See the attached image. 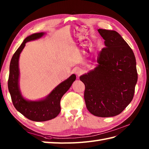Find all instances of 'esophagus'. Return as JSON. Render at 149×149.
Listing matches in <instances>:
<instances>
[{
    "label": "esophagus",
    "instance_id": "esophagus-1",
    "mask_svg": "<svg viewBox=\"0 0 149 149\" xmlns=\"http://www.w3.org/2000/svg\"><path fill=\"white\" fill-rule=\"evenodd\" d=\"M74 72H75V74H76L77 75H79L82 74V73H83V70H82V69L80 68H75L74 69Z\"/></svg>",
    "mask_w": 149,
    "mask_h": 149
}]
</instances>
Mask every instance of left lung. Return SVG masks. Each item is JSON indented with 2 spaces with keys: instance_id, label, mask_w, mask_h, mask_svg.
Masks as SVG:
<instances>
[{
  "instance_id": "left-lung-1",
  "label": "left lung",
  "mask_w": 149,
  "mask_h": 149,
  "mask_svg": "<svg viewBox=\"0 0 149 149\" xmlns=\"http://www.w3.org/2000/svg\"><path fill=\"white\" fill-rule=\"evenodd\" d=\"M105 47L98 54L97 66L80 76L85 85L88 110L99 117L119 115L132 101L138 81L134 52L115 31L98 29Z\"/></svg>"
}]
</instances>
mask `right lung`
<instances>
[{
    "instance_id": "1",
    "label": "right lung",
    "mask_w": 149,
    "mask_h": 149,
    "mask_svg": "<svg viewBox=\"0 0 149 149\" xmlns=\"http://www.w3.org/2000/svg\"><path fill=\"white\" fill-rule=\"evenodd\" d=\"M44 34L45 33H34L24 40L11 58L8 83V90L16 109L28 119L35 122L47 121L54 118L59 115L61 111L60 100L76 79L75 75L72 74L67 79L57 86L48 96L42 100H29L22 95L19 88V57L27 42L38 39Z\"/></svg>"
}]
</instances>
